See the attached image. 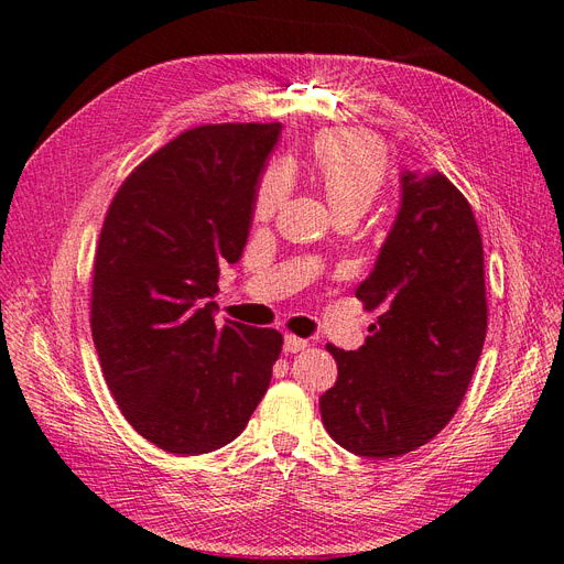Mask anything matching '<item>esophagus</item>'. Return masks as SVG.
<instances>
[{"instance_id":"obj_1","label":"esophagus","mask_w":564,"mask_h":564,"mask_svg":"<svg viewBox=\"0 0 564 564\" xmlns=\"http://www.w3.org/2000/svg\"><path fill=\"white\" fill-rule=\"evenodd\" d=\"M311 344L305 338H299L294 334H286L284 336V352H299V350H305Z\"/></svg>"}]
</instances>
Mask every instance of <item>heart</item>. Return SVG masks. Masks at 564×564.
Returning a JSON list of instances; mask_svg holds the SVG:
<instances>
[{
  "instance_id": "b5f03b06",
  "label": "heart",
  "mask_w": 564,
  "mask_h": 564,
  "mask_svg": "<svg viewBox=\"0 0 564 564\" xmlns=\"http://www.w3.org/2000/svg\"><path fill=\"white\" fill-rule=\"evenodd\" d=\"M386 150L367 133L329 131L313 148L311 172L327 197L334 214H365L379 197L386 181ZM294 185V172L284 160L272 162L256 187L253 214L270 218L286 202Z\"/></svg>"
}]
</instances>
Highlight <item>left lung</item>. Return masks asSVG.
Instances as JSON below:
<instances>
[{
	"label": "left lung",
	"mask_w": 564,
	"mask_h": 564,
	"mask_svg": "<svg viewBox=\"0 0 564 564\" xmlns=\"http://www.w3.org/2000/svg\"><path fill=\"white\" fill-rule=\"evenodd\" d=\"M355 296L381 315L362 348L327 346L338 379L322 423L357 456H402L449 423L487 336L482 237L447 176L400 174L398 216Z\"/></svg>",
	"instance_id": "8db88e82"
}]
</instances>
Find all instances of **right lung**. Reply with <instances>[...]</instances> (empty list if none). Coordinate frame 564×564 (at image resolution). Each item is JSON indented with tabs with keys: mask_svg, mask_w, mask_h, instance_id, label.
Here are the masks:
<instances>
[{
	"mask_svg": "<svg viewBox=\"0 0 564 564\" xmlns=\"http://www.w3.org/2000/svg\"><path fill=\"white\" fill-rule=\"evenodd\" d=\"M282 124H207L160 148L119 187L94 261L91 336L119 412L169 454L240 435L272 379L282 334L209 301L237 263Z\"/></svg>",
	"mask_w": 564,
	"mask_h": 564,
	"instance_id": "add662e5",
	"label": "right lung"
}]
</instances>
